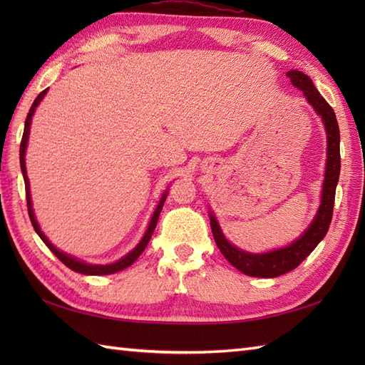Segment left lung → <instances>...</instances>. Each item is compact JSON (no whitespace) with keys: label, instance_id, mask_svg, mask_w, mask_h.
Returning a JSON list of instances; mask_svg holds the SVG:
<instances>
[{"label":"left lung","instance_id":"obj_1","mask_svg":"<svg viewBox=\"0 0 365 365\" xmlns=\"http://www.w3.org/2000/svg\"><path fill=\"white\" fill-rule=\"evenodd\" d=\"M287 76L290 78L293 86L302 91V94L307 98V102L312 105L317 114L322 115L323 125L328 135V160L327 170H324L322 204L312 224L298 240H294L289 246L279 247V250L263 254H251L230 245L226 237L222 235L218 221H216L213 213H210L213 238L224 257L237 269L242 271V273L254 277H277L289 273V271L297 268L315 250L317 245L322 242L329 229L332 220V208H334L336 199V187L340 174V133L334 110L320 96V92L315 89L312 80L306 73L299 71H290Z\"/></svg>","mask_w":365,"mask_h":365}]
</instances>
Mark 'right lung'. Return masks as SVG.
<instances>
[{
  "label": "right lung",
  "instance_id": "add662e5",
  "mask_svg": "<svg viewBox=\"0 0 365 365\" xmlns=\"http://www.w3.org/2000/svg\"><path fill=\"white\" fill-rule=\"evenodd\" d=\"M46 91H48V89L42 91L41 94H38V96L36 97L34 103L31 105L29 113H28V115H26V120H25V130H23V138H21V143H20V168H21L23 178H25L26 204H28L29 220H31V222H33V227H34V230L37 232V235L42 238V242H43L46 246H48V250H50L54 255H56V257H58L61 262H63L66 267H68L71 269L76 271V273L92 274V276H102V274L118 273V271L130 267L131 263H133V262L139 257V255L143 254V251L145 250L147 243L150 242V237H152V234H153V230H155V227H157V222H158V216H160V213H161V208H163V205H165V199H166V196H168V191H165V195L161 196L160 204L157 205V208H155V212H153V215H152V220H150V222H149V227H147L144 237L141 238V242H139V243L136 245V247H135L133 251H130V252L125 255V257H122V259L118 260V262L110 263V265H92V263L81 262V260H78V259L72 257V255H67L66 252H61V251L58 250V247H54V246L48 242V238H46V237L43 235V232L41 230V227H38V224H37V221H36V216H34V212H33V202H31V192H29V182H28V175H26V166H25V152H26V144H28V138H29L31 120H33V114H34V111H36V108H37L38 103L42 102V98L45 97Z\"/></svg>",
  "mask_w": 365,
  "mask_h": 365
}]
</instances>
